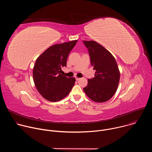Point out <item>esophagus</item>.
<instances>
[{"label": "esophagus", "mask_w": 152, "mask_h": 152, "mask_svg": "<svg viewBox=\"0 0 152 152\" xmlns=\"http://www.w3.org/2000/svg\"><path fill=\"white\" fill-rule=\"evenodd\" d=\"M75 78H76V80H79L80 79V78H79V77H75Z\"/></svg>", "instance_id": "1"}]
</instances>
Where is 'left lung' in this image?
Here are the masks:
<instances>
[{
  "mask_svg": "<svg viewBox=\"0 0 152 152\" xmlns=\"http://www.w3.org/2000/svg\"><path fill=\"white\" fill-rule=\"evenodd\" d=\"M88 48L91 64L96 70L95 77L88 80L83 91L94 102L102 103L109 100L115 93L120 73L113 55L94 41H83Z\"/></svg>",
  "mask_w": 152,
  "mask_h": 152,
  "instance_id": "obj_1",
  "label": "left lung"
}]
</instances>
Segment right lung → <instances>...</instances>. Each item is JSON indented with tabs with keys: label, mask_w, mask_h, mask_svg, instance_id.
<instances>
[{
	"label": "right lung",
	"mask_w": 152,
	"mask_h": 152,
	"mask_svg": "<svg viewBox=\"0 0 152 152\" xmlns=\"http://www.w3.org/2000/svg\"><path fill=\"white\" fill-rule=\"evenodd\" d=\"M77 40L53 45L37 59L33 69L35 87L45 99L58 102L66 97L75 85V77L61 74V68L66 67L67 59Z\"/></svg>",
	"instance_id": "obj_1"
}]
</instances>
